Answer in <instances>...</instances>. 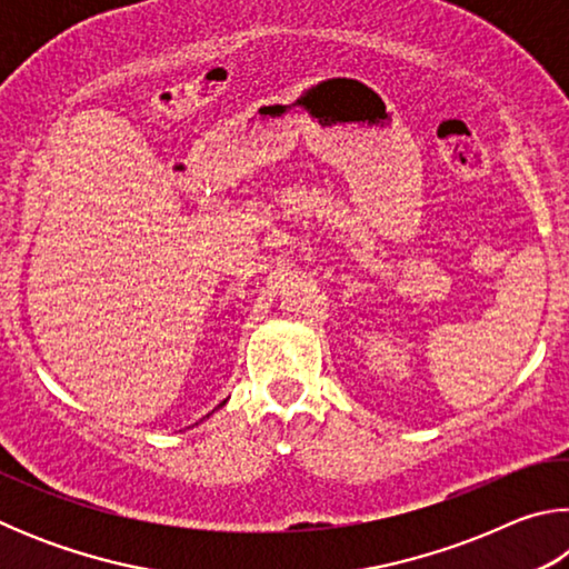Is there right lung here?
Listing matches in <instances>:
<instances>
[{"mask_svg":"<svg viewBox=\"0 0 569 569\" xmlns=\"http://www.w3.org/2000/svg\"><path fill=\"white\" fill-rule=\"evenodd\" d=\"M223 403H226V401H223ZM223 403H220V407H223Z\"/></svg>","mask_w":569,"mask_h":569,"instance_id":"obj_1","label":"right lung"}]
</instances>
